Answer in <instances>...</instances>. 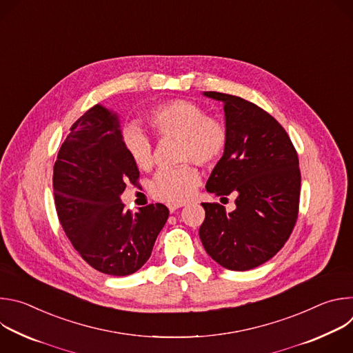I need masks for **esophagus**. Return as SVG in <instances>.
<instances>
[{
    "instance_id": "obj_1",
    "label": "esophagus",
    "mask_w": 353,
    "mask_h": 353,
    "mask_svg": "<svg viewBox=\"0 0 353 353\" xmlns=\"http://www.w3.org/2000/svg\"><path fill=\"white\" fill-rule=\"evenodd\" d=\"M184 204H169L168 205V208H169V211L173 214V212H176L179 208H181Z\"/></svg>"
}]
</instances>
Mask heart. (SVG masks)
Segmentation results:
<instances>
[{
	"mask_svg": "<svg viewBox=\"0 0 353 353\" xmlns=\"http://www.w3.org/2000/svg\"><path fill=\"white\" fill-rule=\"evenodd\" d=\"M149 125L159 138H177V159L194 161L199 166L216 163L228 146V128L216 117L207 116L203 106L190 100L174 99L150 110ZM125 152L141 170L154 165V146L149 137L137 127L123 134ZM199 184V174L190 163L162 170L150 184L154 198L169 204H183L194 194Z\"/></svg>",
	"mask_w": 353,
	"mask_h": 353,
	"instance_id": "obj_1",
	"label": "heart"
}]
</instances>
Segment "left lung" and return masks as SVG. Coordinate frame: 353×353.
Returning <instances> with one entry per match:
<instances>
[{
	"label": "left lung",
	"mask_w": 353,
	"mask_h": 353,
	"mask_svg": "<svg viewBox=\"0 0 353 353\" xmlns=\"http://www.w3.org/2000/svg\"><path fill=\"white\" fill-rule=\"evenodd\" d=\"M223 103L229 139L207 191L234 194L236 210L201 204L205 219L199 239L219 265L247 271L272 259L289 239L299 214L300 170L283 127L265 110L239 96L204 92Z\"/></svg>",
	"instance_id": "left-lung-1"
}]
</instances>
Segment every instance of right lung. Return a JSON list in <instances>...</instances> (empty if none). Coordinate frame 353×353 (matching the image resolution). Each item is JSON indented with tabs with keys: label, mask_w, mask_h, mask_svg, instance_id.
Returning a JSON list of instances; mask_svg holds the SVG:
<instances>
[{
	"label": "right lung",
	"mask_w": 353,
	"mask_h": 353,
	"mask_svg": "<svg viewBox=\"0 0 353 353\" xmlns=\"http://www.w3.org/2000/svg\"><path fill=\"white\" fill-rule=\"evenodd\" d=\"M138 177L117 113L96 105L74 123L54 163L56 210L74 248L99 272H137L169 218L163 204L142 207L135 215L125 211L120 195Z\"/></svg>",
	"instance_id": "right-lung-1"
}]
</instances>
